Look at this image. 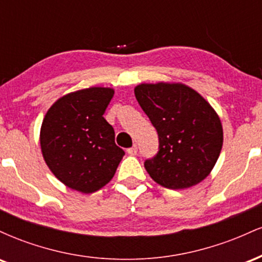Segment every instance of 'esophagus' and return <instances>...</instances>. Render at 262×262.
<instances>
[{
	"label": "esophagus",
	"mask_w": 262,
	"mask_h": 262,
	"mask_svg": "<svg viewBox=\"0 0 262 262\" xmlns=\"http://www.w3.org/2000/svg\"><path fill=\"white\" fill-rule=\"evenodd\" d=\"M137 151H138L137 145H133V146H132V148L127 149V152H128L129 155H137Z\"/></svg>",
	"instance_id": "34e87169"
}]
</instances>
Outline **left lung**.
Returning <instances> with one entry per match:
<instances>
[{
  "mask_svg": "<svg viewBox=\"0 0 262 262\" xmlns=\"http://www.w3.org/2000/svg\"><path fill=\"white\" fill-rule=\"evenodd\" d=\"M134 93L159 134L160 150L144 164L150 177L170 189L203 181L223 146V127L214 108L181 82L140 83Z\"/></svg>",
  "mask_w": 262,
  "mask_h": 262,
  "instance_id": "1",
  "label": "left lung"
}]
</instances>
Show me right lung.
Returning <instances> with one entry per match:
<instances>
[{
  "label": "right lung",
  "mask_w": 262,
  "mask_h": 262,
  "mask_svg": "<svg viewBox=\"0 0 262 262\" xmlns=\"http://www.w3.org/2000/svg\"><path fill=\"white\" fill-rule=\"evenodd\" d=\"M114 95L111 87H90L64 95L45 114L40 148L45 164L69 188L93 193L116 173L124 151L103 118Z\"/></svg>",
  "instance_id": "obj_1"
}]
</instances>
